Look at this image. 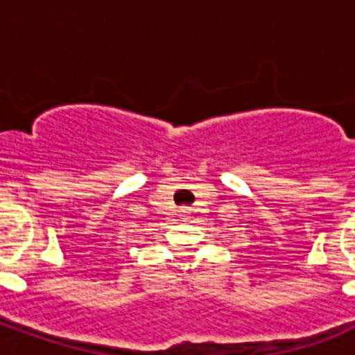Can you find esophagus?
Instances as JSON below:
<instances>
[{"mask_svg":"<svg viewBox=\"0 0 355 355\" xmlns=\"http://www.w3.org/2000/svg\"><path fill=\"white\" fill-rule=\"evenodd\" d=\"M178 216H182V218H188V216H190V211H188V209H180V211H178Z\"/></svg>","mask_w":355,"mask_h":355,"instance_id":"34e87169","label":"esophagus"}]
</instances>
